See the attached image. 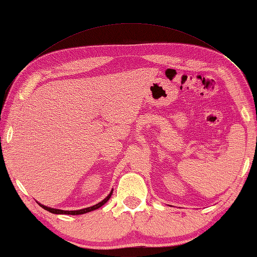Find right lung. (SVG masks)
<instances>
[{"label":"right lung","instance_id":"right-lung-1","mask_svg":"<svg viewBox=\"0 0 257 257\" xmlns=\"http://www.w3.org/2000/svg\"><path fill=\"white\" fill-rule=\"evenodd\" d=\"M111 195H112V191H111L110 194L107 195V197H106V198H104L102 202H99L98 204H96V205L90 206V207H87V208H82V210H78V211H62V210H56V208L47 207V206H45V205H42V204H40V205H41L43 208H44V210L49 211V212H51V213H54V214H70V215H79V214H84V213L90 212V211H94V210H96V208L101 207L102 205H104V204H105V203L108 201V199H110Z\"/></svg>","mask_w":257,"mask_h":257}]
</instances>
